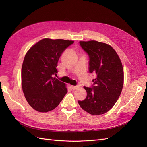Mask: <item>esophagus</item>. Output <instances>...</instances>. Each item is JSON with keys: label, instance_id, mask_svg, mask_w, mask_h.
<instances>
[{"label": "esophagus", "instance_id": "1", "mask_svg": "<svg viewBox=\"0 0 147 147\" xmlns=\"http://www.w3.org/2000/svg\"><path fill=\"white\" fill-rule=\"evenodd\" d=\"M70 87H71V88H72V90H76L77 89H78V86H71Z\"/></svg>", "mask_w": 147, "mask_h": 147}]
</instances>
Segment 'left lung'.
<instances>
[{"instance_id": "1", "label": "left lung", "mask_w": 147, "mask_h": 147, "mask_svg": "<svg viewBox=\"0 0 147 147\" xmlns=\"http://www.w3.org/2000/svg\"><path fill=\"white\" fill-rule=\"evenodd\" d=\"M79 43L89 56V72L94 74L95 78L91 87L84 86L87 96L78 104L91 115L104 114L113 107L121 94L124 80L121 60L107 44L94 40Z\"/></svg>"}]
</instances>
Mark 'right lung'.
I'll return each mask as SVG.
<instances>
[{
    "label": "right lung",
    "instance_id": "obj_1",
    "mask_svg": "<svg viewBox=\"0 0 147 147\" xmlns=\"http://www.w3.org/2000/svg\"><path fill=\"white\" fill-rule=\"evenodd\" d=\"M74 43L63 39L44 38L26 53L21 69V83L29 104L40 112L55 109L67 92L65 83L53 75L65 49Z\"/></svg>",
    "mask_w": 147,
    "mask_h": 147
}]
</instances>
